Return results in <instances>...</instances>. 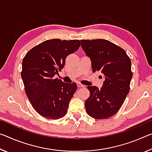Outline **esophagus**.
I'll use <instances>...</instances> for the list:
<instances>
[{
    "label": "esophagus",
    "instance_id": "esophagus-1",
    "mask_svg": "<svg viewBox=\"0 0 152 152\" xmlns=\"http://www.w3.org/2000/svg\"><path fill=\"white\" fill-rule=\"evenodd\" d=\"M77 86H78V88H80V87H84V86H85L84 85H83V84H82L81 83H79V82H78V83H77Z\"/></svg>",
    "mask_w": 152,
    "mask_h": 152
}]
</instances>
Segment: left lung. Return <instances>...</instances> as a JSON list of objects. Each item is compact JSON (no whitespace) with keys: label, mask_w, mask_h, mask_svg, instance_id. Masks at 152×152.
<instances>
[{"label":"left lung","mask_w":152,"mask_h":152,"mask_svg":"<svg viewBox=\"0 0 152 152\" xmlns=\"http://www.w3.org/2000/svg\"><path fill=\"white\" fill-rule=\"evenodd\" d=\"M80 42L91 58L92 71L100 72L104 78L101 89L87 87L90 96L85 101L86 113L94 119H108L119 111L129 92L133 76L131 60L123 48L108 40Z\"/></svg>","instance_id":"obj_1"}]
</instances>
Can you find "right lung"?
<instances>
[{"label":"right lung","mask_w":152,"mask_h":152,"mask_svg":"<svg viewBox=\"0 0 152 152\" xmlns=\"http://www.w3.org/2000/svg\"><path fill=\"white\" fill-rule=\"evenodd\" d=\"M80 45L78 39L46 40L23 58L21 77L25 92L33 109L42 117L58 119L66 115L76 83H65L54 76L64 68L67 56Z\"/></svg>","instance_id":"add662e5"}]
</instances>
